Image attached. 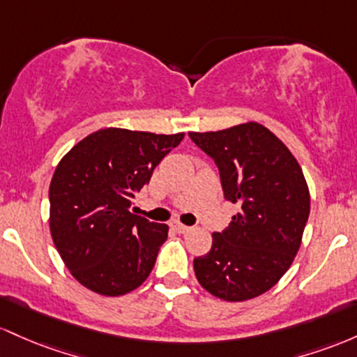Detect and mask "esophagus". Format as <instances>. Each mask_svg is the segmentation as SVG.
<instances>
[{"mask_svg":"<svg viewBox=\"0 0 357 357\" xmlns=\"http://www.w3.org/2000/svg\"><path fill=\"white\" fill-rule=\"evenodd\" d=\"M172 227H174V229L177 231V232H180V234H185V232L190 231L189 226H185V224H180V222L172 224Z\"/></svg>","mask_w":357,"mask_h":357,"instance_id":"1","label":"esophagus"}]
</instances>
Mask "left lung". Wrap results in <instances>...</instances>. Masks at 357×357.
I'll return each mask as SVG.
<instances>
[{"label": "left lung", "instance_id": "left-lung-1", "mask_svg": "<svg viewBox=\"0 0 357 357\" xmlns=\"http://www.w3.org/2000/svg\"><path fill=\"white\" fill-rule=\"evenodd\" d=\"M214 160L224 197L239 204L229 227L194 259L199 283L214 297L244 302L265 294L287 273L310 214L303 172L285 143L259 123L189 133Z\"/></svg>", "mask_w": 357, "mask_h": 357}]
</instances>
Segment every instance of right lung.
I'll return each instance as SVG.
<instances>
[{
    "label": "right lung",
    "instance_id": "right-lung-1",
    "mask_svg": "<svg viewBox=\"0 0 357 357\" xmlns=\"http://www.w3.org/2000/svg\"><path fill=\"white\" fill-rule=\"evenodd\" d=\"M182 139L183 133L104 128L60 160L49 189L50 234L81 285L119 297L151 273L168 226L133 214L130 206Z\"/></svg>",
    "mask_w": 357,
    "mask_h": 357
}]
</instances>
